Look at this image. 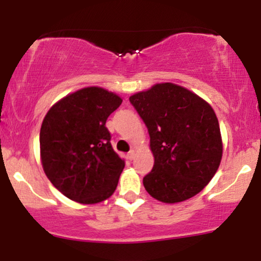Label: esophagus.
Instances as JSON below:
<instances>
[{
	"label": "esophagus",
	"mask_w": 261,
	"mask_h": 261,
	"mask_svg": "<svg viewBox=\"0 0 261 261\" xmlns=\"http://www.w3.org/2000/svg\"><path fill=\"white\" fill-rule=\"evenodd\" d=\"M135 155H136V152H135V149H131V151L127 153V158L130 161H133L135 158Z\"/></svg>",
	"instance_id": "34e87169"
}]
</instances>
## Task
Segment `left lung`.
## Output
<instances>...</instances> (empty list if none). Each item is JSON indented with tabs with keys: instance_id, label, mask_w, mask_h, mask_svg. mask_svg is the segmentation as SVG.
<instances>
[{
	"instance_id": "left-lung-1",
	"label": "left lung",
	"mask_w": 261,
	"mask_h": 261,
	"mask_svg": "<svg viewBox=\"0 0 261 261\" xmlns=\"http://www.w3.org/2000/svg\"><path fill=\"white\" fill-rule=\"evenodd\" d=\"M130 101L148 128L154 157L153 168L143 178L146 191L164 203L199 194L222 160V137L212 107L170 82L135 93Z\"/></svg>"
}]
</instances>
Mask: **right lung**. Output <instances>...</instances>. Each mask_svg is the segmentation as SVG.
Here are the masks:
<instances>
[{
    "label": "right lung",
    "instance_id": "add662e5",
    "mask_svg": "<svg viewBox=\"0 0 261 261\" xmlns=\"http://www.w3.org/2000/svg\"><path fill=\"white\" fill-rule=\"evenodd\" d=\"M121 97L101 87H86L56 101L40 128L44 173L60 193L80 203L113 195L125 161L110 143L108 116Z\"/></svg>",
    "mask_w": 261,
    "mask_h": 261
}]
</instances>
